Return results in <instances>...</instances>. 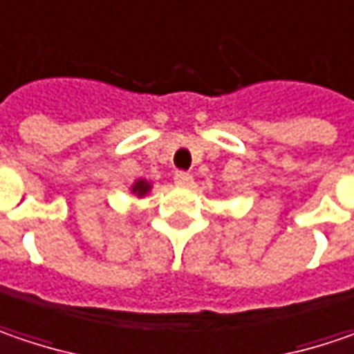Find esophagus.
Here are the masks:
<instances>
[{"mask_svg": "<svg viewBox=\"0 0 354 354\" xmlns=\"http://www.w3.org/2000/svg\"><path fill=\"white\" fill-rule=\"evenodd\" d=\"M174 182H176V186L188 188V186H192V174H188V172H182V170H178L176 174H174Z\"/></svg>", "mask_w": 354, "mask_h": 354, "instance_id": "esophagus-1", "label": "esophagus"}]
</instances>
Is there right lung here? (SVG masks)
I'll list each match as a JSON object with an SVG mask.
<instances>
[{
  "label": "right lung",
  "instance_id": "add662e5",
  "mask_svg": "<svg viewBox=\"0 0 354 354\" xmlns=\"http://www.w3.org/2000/svg\"><path fill=\"white\" fill-rule=\"evenodd\" d=\"M148 188H150V184H148V182H144V180H140V182H136L132 190H134L138 196H142V194H146V192H148Z\"/></svg>",
  "mask_w": 354,
  "mask_h": 354
}]
</instances>
